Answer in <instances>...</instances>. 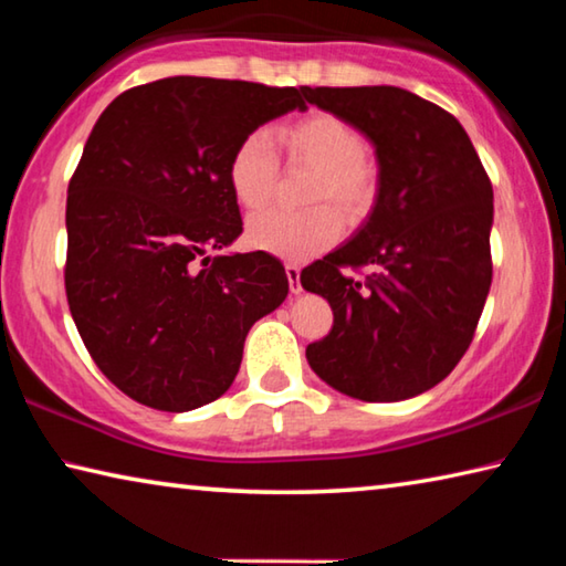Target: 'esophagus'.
<instances>
[{"mask_svg": "<svg viewBox=\"0 0 566 566\" xmlns=\"http://www.w3.org/2000/svg\"><path fill=\"white\" fill-rule=\"evenodd\" d=\"M284 270H286V280H290L292 294H300V292H302V280H300L302 270H300V266H296V264H286Z\"/></svg>", "mask_w": 566, "mask_h": 566, "instance_id": "34e87169", "label": "esophagus"}]
</instances>
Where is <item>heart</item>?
Masks as SVG:
<instances>
[{
    "instance_id": "heart-1",
    "label": "heart",
    "mask_w": 566,
    "mask_h": 566,
    "mask_svg": "<svg viewBox=\"0 0 566 566\" xmlns=\"http://www.w3.org/2000/svg\"><path fill=\"white\" fill-rule=\"evenodd\" d=\"M276 142L296 165L314 167L310 202L329 201L344 222H359L377 202L379 177L364 157V137L347 119L332 112H310L276 129ZM280 159L264 132H249L227 161L229 189L244 209L270 202ZM332 206V207H333ZM331 207V208H332ZM326 206L304 212L266 209L247 224V242L290 262L312 260L339 237V218Z\"/></svg>"
}]
</instances>
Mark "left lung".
<instances>
[{
  "mask_svg": "<svg viewBox=\"0 0 566 566\" xmlns=\"http://www.w3.org/2000/svg\"><path fill=\"white\" fill-rule=\"evenodd\" d=\"M354 124L379 161L377 202L354 239L304 266L334 312L306 361L342 395L399 401L439 385L474 339L492 286V181L452 114L399 87H304ZM371 265L359 283L343 272Z\"/></svg>",
  "mask_w": 566,
  "mask_h": 566,
  "instance_id": "1",
  "label": "left lung"
}]
</instances>
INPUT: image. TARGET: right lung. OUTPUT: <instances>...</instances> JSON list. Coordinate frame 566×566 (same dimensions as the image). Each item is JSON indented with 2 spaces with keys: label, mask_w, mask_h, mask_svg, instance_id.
I'll list each match as a JSON object with an SVG mask.
<instances>
[{
  "label": "right lung",
  "mask_w": 566,
  "mask_h": 566,
  "mask_svg": "<svg viewBox=\"0 0 566 566\" xmlns=\"http://www.w3.org/2000/svg\"><path fill=\"white\" fill-rule=\"evenodd\" d=\"M306 109L302 87L167 76L122 92L66 189L64 290L114 387L159 411L232 387L247 332L290 292L266 252L209 256L242 234L227 181L237 142Z\"/></svg>",
  "instance_id": "right-lung-1"
}]
</instances>
